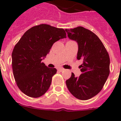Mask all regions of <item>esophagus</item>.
Masks as SVG:
<instances>
[{
	"instance_id": "34e87169",
	"label": "esophagus",
	"mask_w": 121,
	"mask_h": 121,
	"mask_svg": "<svg viewBox=\"0 0 121 121\" xmlns=\"http://www.w3.org/2000/svg\"><path fill=\"white\" fill-rule=\"evenodd\" d=\"M58 70L59 71H63L64 70H65V69H64V68H59Z\"/></svg>"
}]
</instances>
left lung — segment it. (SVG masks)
Returning a JSON list of instances; mask_svg holds the SVG:
<instances>
[{
	"instance_id": "obj_1",
	"label": "left lung",
	"mask_w": 121,
	"mask_h": 121,
	"mask_svg": "<svg viewBox=\"0 0 121 121\" xmlns=\"http://www.w3.org/2000/svg\"><path fill=\"white\" fill-rule=\"evenodd\" d=\"M68 37L78 43L77 59H83L82 74L78 78L71 73L66 85L70 92L80 100H88L102 89L110 74V57L99 37L82 26L66 29Z\"/></svg>"
}]
</instances>
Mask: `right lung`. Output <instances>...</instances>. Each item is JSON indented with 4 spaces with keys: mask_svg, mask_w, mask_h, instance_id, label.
Wrapping results in <instances>:
<instances>
[{
    "mask_svg": "<svg viewBox=\"0 0 121 121\" xmlns=\"http://www.w3.org/2000/svg\"><path fill=\"white\" fill-rule=\"evenodd\" d=\"M65 37L63 28L40 24L26 31L16 44L12 52L13 72L25 95L39 98L47 91L57 70L48 68L42 60L54 42Z\"/></svg>",
    "mask_w": 121,
    "mask_h": 121,
    "instance_id": "right-lung-1",
    "label": "right lung"
}]
</instances>
